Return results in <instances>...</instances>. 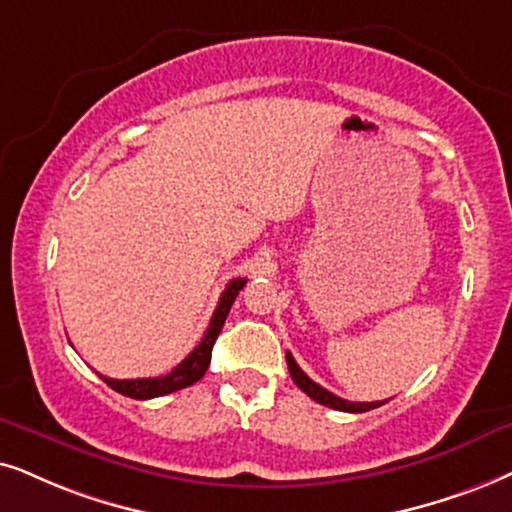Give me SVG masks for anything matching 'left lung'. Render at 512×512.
I'll return each instance as SVG.
<instances>
[{
  "mask_svg": "<svg viewBox=\"0 0 512 512\" xmlns=\"http://www.w3.org/2000/svg\"><path fill=\"white\" fill-rule=\"evenodd\" d=\"M286 361H288V371H290V378H293V383L300 387L304 394H309V397H312L314 401H319V404L328 406V409L347 411V413H364V411L378 409V406L385 404V401H347V399H342V397H338V394L328 392L326 387L314 383V380L309 378V375L304 373L300 366H297V361L293 359V354H290V352H286Z\"/></svg>",
  "mask_w": 512,
  "mask_h": 512,
  "instance_id": "1",
  "label": "left lung"
}]
</instances>
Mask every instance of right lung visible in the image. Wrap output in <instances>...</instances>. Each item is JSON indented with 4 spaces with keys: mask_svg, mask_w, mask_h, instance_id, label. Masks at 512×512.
<instances>
[{
    "mask_svg": "<svg viewBox=\"0 0 512 512\" xmlns=\"http://www.w3.org/2000/svg\"><path fill=\"white\" fill-rule=\"evenodd\" d=\"M248 278H234V281L226 283L222 297H219L215 314H212L208 331H205L203 340L198 342L196 349L181 361L179 366H174L167 375H160V378H134V380H115V378H106L101 375L103 383L108 387H113L115 392L125 394V397L132 399H153V397H163V394L177 392L181 387H189L193 383H198L203 378L205 371H208L210 359H212V347H215V340L219 331H222L226 316H229L231 304H234L236 295L241 293V288L245 286Z\"/></svg>",
    "mask_w": 512,
    "mask_h": 512,
    "instance_id": "right-lung-1",
    "label": "right lung"
}]
</instances>
